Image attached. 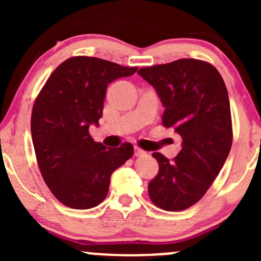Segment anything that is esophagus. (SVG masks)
<instances>
[{
	"label": "esophagus",
	"mask_w": 261,
	"mask_h": 261,
	"mask_svg": "<svg viewBox=\"0 0 261 261\" xmlns=\"http://www.w3.org/2000/svg\"><path fill=\"white\" fill-rule=\"evenodd\" d=\"M134 155H135V156H143V155H146V152L144 151V150H141L140 147L135 146L134 147Z\"/></svg>",
	"instance_id": "1"
}]
</instances>
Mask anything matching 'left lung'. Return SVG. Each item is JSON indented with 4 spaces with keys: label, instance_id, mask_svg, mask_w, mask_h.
<instances>
[{
    "label": "left lung",
    "instance_id": "8db88e82",
    "mask_svg": "<svg viewBox=\"0 0 261 261\" xmlns=\"http://www.w3.org/2000/svg\"><path fill=\"white\" fill-rule=\"evenodd\" d=\"M139 75L154 87L164 107L163 125L181 138L173 162L154 152L159 173L149 183L150 199L165 211H181L204 196L232 145L227 88L212 64L179 59L141 68Z\"/></svg>",
    "mask_w": 261,
    "mask_h": 261
}]
</instances>
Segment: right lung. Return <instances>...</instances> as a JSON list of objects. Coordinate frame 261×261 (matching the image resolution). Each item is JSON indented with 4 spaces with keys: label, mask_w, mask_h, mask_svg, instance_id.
I'll return each instance as SVG.
<instances>
[{
    "label": "right lung",
    "mask_w": 261,
    "mask_h": 261,
    "mask_svg": "<svg viewBox=\"0 0 261 261\" xmlns=\"http://www.w3.org/2000/svg\"><path fill=\"white\" fill-rule=\"evenodd\" d=\"M136 70L99 58L73 57L51 73L34 103L31 138L41 175L70 208L98 206L112 173L134 155L133 144L107 149L93 141L88 128L99 125L107 86Z\"/></svg>",
    "instance_id": "obj_1"
}]
</instances>
